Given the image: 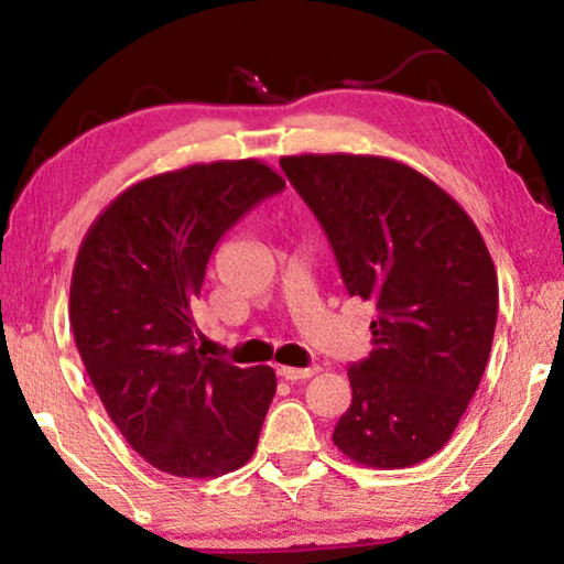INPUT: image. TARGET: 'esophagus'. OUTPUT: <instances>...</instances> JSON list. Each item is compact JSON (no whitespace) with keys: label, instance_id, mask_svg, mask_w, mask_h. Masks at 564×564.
<instances>
[{"label":"esophagus","instance_id":"34e87169","mask_svg":"<svg viewBox=\"0 0 564 564\" xmlns=\"http://www.w3.org/2000/svg\"><path fill=\"white\" fill-rule=\"evenodd\" d=\"M318 368L311 366V368H291V366H279V376L285 380H305L311 376H316Z\"/></svg>","mask_w":564,"mask_h":564}]
</instances>
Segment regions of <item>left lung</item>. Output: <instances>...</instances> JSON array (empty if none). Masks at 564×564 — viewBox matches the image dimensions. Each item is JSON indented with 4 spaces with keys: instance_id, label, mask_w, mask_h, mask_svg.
Here are the masks:
<instances>
[{
    "instance_id": "left-lung-1",
    "label": "left lung",
    "mask_w": 564,
    "mask_h": 564,
    "mask_svg": "<svg viewBox=\"0 0 564 564\" xmlns=\"http://www.w3.org/2000/svg\"><path fill=\"white\" fill-rule=\"evenodd\" d=\"M281 166L326 231L348 293L378 308L333 443L378 470L423 463L451 441L488 366L498 321L488 246L465 208L403 161L299 154Z\"/></svg>"
}]
</instances>
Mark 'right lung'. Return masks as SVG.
Here are the masks:
<instances>
[{"instance_id": "add662e5", "label": "right lung", "mask_w": 564, "mask_h": 564, "mask_svg": "<svg viewBox=\"0 0 564 564\" xmlns=\"http://www.w3.org/2000/svg\"><path fill=\"white\" fill-rule=\"evenodd\" d=\"M283 186L259 159L149 176L104 208L76 253V348L111 423L161 473L218 477L259 445L273 368L196 350L194 301L218 238Z\"/></svg>"}]
</instances>
